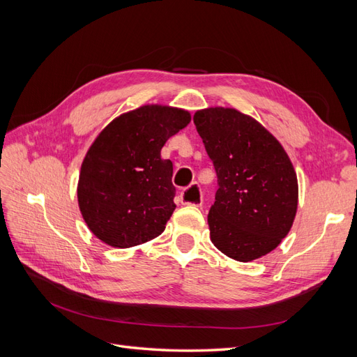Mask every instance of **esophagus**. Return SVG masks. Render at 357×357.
<instances>
[{
	"label": "esophagus",
	"instance_id": "34e87169",
	"mask_svg": "<svg viewBox=\"0 0 357 357\" xmlns=\"http://www.w3.org/2000/svg\"><path fill=\"white\" fill-rule=\"evenodd\" d=\"M180 201L185 205H197V207H199L202 204V192L198 183H192L189 188L183 190L180 193Z\"/></svg>",
	"mask_w": 357,
	"mask_h": 357
}]
</instances>
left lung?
I'll return each mask as SVG.
<instances>
[{
    "label": "left lung",
    "mask_w": 357,
    "mask_h": 357,
    "mask_svg": "<svg viewBox=\"0 0 357 357\" xmlns=\"http://www.w3.org/2000/svg\"><path fill=\"white\" fill-rule=\"evenodd\" d=\"M193 123L218 174L208 213L211 243L231 259L250 262L289 234L298 208V178L277 138L235 109L210 107Z\"/></svg>",
    "instance_id": "1"
}]
</instances>
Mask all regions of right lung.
I'll use <instances>...</instances> for the list:
<instances>
[{"mask_svg": "<svg viewBox=\"0 0 357 357\" xmlns=\"http://www.w3.org/2000/svg\"><path fill=\"white\" fill-rule=\"evenodd\" d=\"M190 114L143 105L107 125L86 153L77 185L83 219L96 238L128 248L156 238L176 210L172 162L160 158L167 139Z\"/></svg>", "mask_w": 357, "mask_h": 357, "instance_id": "right-lung-1", "label": "right lung"}]
</instances>
